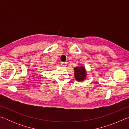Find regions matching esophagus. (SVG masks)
<instances>
[{
	"instance_id": "34e87169",
	"label": "esophagus",
	"mask_w": 129,
	"mask_h": 129,
	"mask_svg": "<svg viewBox=\"0 0 129 129\" xmlns=\"http://www.w3.org/2000/svg\"><path fill=\"white\" fill-rule=\"evenodd\" d=\"M61 65H62V67H66V65H67V62H61Z\"/></svg>"
}]
</instances>
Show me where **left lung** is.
I'll return each instance as SVG.
<instances>
[{
	"instance_id": "1",
	"label": "left lung",
	"mask_w": 129,
	"mask_h": 129,
	"mask_svg": "<svg viewBox=\"0 0 129 129\" xmlns=\"http://www.w3.org/2000/svg\"><path fill=\"white\" fill-rule=\"evenodd\" d=\"M74 76L76 80L78 82L83 81L86 77V71L85 67L82 65L74 67Z\"/></svg>"
}]
</instances>
